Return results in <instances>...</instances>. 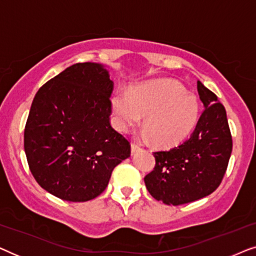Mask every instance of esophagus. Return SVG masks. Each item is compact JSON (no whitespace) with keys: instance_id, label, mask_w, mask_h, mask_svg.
Masks as SVG:
<instances>
[{"instance_id":"34e87169","label":"esophagus","mask_w":256,"mask_h":256,"mask_svg":"<svg viewBox=\"0 0 256 256\" xmlns=\"http://www.w3.org/2000/svg\"><path fill=\"white\" fill-rule=\"evenodd\" d=\"M141 150V146L138 144H136V143H132V154H135Z\"/></svg>"}]
</instances>
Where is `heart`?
<instances>
[{
    "instance_id": "b5f03b06",
    "label": "heart",
    "mask_w": 256,
    "mask_h": 256,
    "mask_svg": "<svg viewBox=\"0 0 256 256\" xmlns=\"http://www.w3.org/2000/svg\"><path fill=\"white\" fill-rule=\"evenodd\" d=\"M115 124L121 132L136 127L144 118L146 135L157 146H174L192 132L199 118V102L194 93L172 80L141 84L112 98Z\"/></svg>"
}]
</instances>
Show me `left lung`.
<instances>
[{"label": "left lung", "mask_w": 256, "mask_h": 256, "mask_svg": "<svg viewBox=\"0 0 256 256\" xmlns=\"http://www.w3.org/2000/svg\"><path fill=\"white\" fill-rule=\"evenodd\" d=\"M197 90L205 108L194 132L180 146L154 152L155 168L144 177L149 194L166 205L188 204L216 191L232 152L225 107L200 82Z\"/></svg>", "instance_id": "1"}]
</instances>
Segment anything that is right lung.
Instances as JSON below:
<instances>
[{"label": "right lung", "instance_id": "1", "mask_svg": "<svg viewBox=\"0 0 256 256\" xmlns=\"http://www.w3.org/2000/svg\"><path fill=\"white\" fill-rule=\"evenodd\" d=\"M114 82L104 65L78 62L38 90L24 129L30 171L44 190L68 202L102 194L130 144L112 128Z\"/></svg>", "mask_w": 256, "mask_h": 256}]
</instances>
